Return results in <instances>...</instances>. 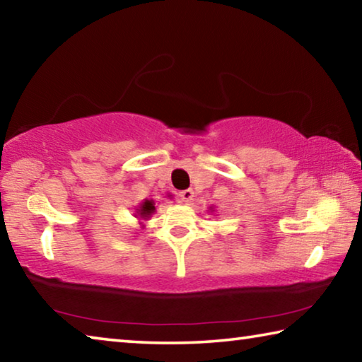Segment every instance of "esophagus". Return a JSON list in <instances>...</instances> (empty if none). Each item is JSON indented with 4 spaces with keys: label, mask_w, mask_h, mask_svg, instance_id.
Wrapping results in <instances>:
<instances>
[{
    "label": "esophagus",
    "mask_w": 362,
    "mask_h": 362,
    "mask_svg": "<svg viewBox=\"0 0 362 362\" xmlns=\"http://www.w3.org/2000/svg\"><path fill=\"white\" fill-rule=\"evenodd\" d=\"M179 194V198H180V201H183V203H192L193 201V196H194V193H193V189H182V192H179L177 193Z\"/></svg>",
    "instance_id": "1"
}]
</instances>
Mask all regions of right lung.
Here are the masks:
<instances>
[{"label": "right lung", "mask_w": 362, "mask_h": 362, "mask_svg": "<svg viewBox=\"0 0 362 362\" xmlns=\"http://www.w3.org/2000/svg\"><path fill=\"white\" fill-rule=\"evenodd\" d=\"M137 212H139V216L148 217L151 212H155V206H153L151 201H145V203L142 204V207H140V209H139Z\"/></svg>", "instance_id": "add662e5"}]
</instances>
